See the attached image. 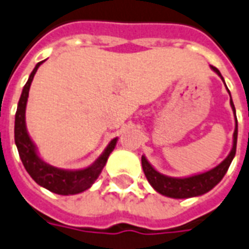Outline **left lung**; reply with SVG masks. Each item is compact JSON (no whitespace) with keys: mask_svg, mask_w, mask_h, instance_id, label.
Instances as JSON below:
<instances>
[{"mask_svg":"<svg viewBox=\"0 0 249 249\" xmlns=\"http://www.w3.org/2000/svg\"><path fill=\"white\" fill-rule=\"evenodd\" d=\"M212 70L216 72L217 75L221 76L220 71L216 67L211 66ZM222 79V76H221ZM224 80V79H222ZM230 94V93H229ZM230 105H231L234 112H235V107L234 103L230 99ZM236 119V116H235ZM236 140H238V121H235V130H234V143H232L231 152L229 154L226 159L217 165L216 168L205 172V173L193 176V177L187 178H172L166 177L156 172L148 163L144 156H142V168H143L144 176L147 178V181L151 183V186L158 191V193L163 194L165 196L176 197V199H183V197H193L197 195H203V194L208 193L209 190H212L218 182L224 178L225 173L228 172L229 166L231 164L234 156L236 152Z\"/></svg>","mask_w":249,"mask_h":249,"instance_id":"obj_1","label":"left lung"}]
</instances>
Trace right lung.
I'll list each match as a JSON object with an SVG mask.
<instances>
[{"mask_svg":"<svg viewBox=\"0 0 249 249\" xmlns=\"http://www.w3.org/2000/svg\"><path fill=\"white\" fill-rule=\"evenodd\" d=\"M41 63L42 62L36 64V67L29 76L28 81L23 88L20 99L18 103V109L15 113V128H14L18 152H19V156H20L21 163L24 165L25 170L40 186L50 190L52 193L59 194V195H73V194L83 193L86 189H89L91 183L98 178L103 166L107 163L109 154L116 146L117 138L111 141V143L107 146L101 158L86 169L63 170L44 163L37 156L36 148L33 146L32 141L29 138L27 129H25V105H27V99H28L29 86H31L33 76Z\"/></svg>","mask_w":249,"mask_h":249,"instance_id":"1","label":"right lung"}]
</instances>
